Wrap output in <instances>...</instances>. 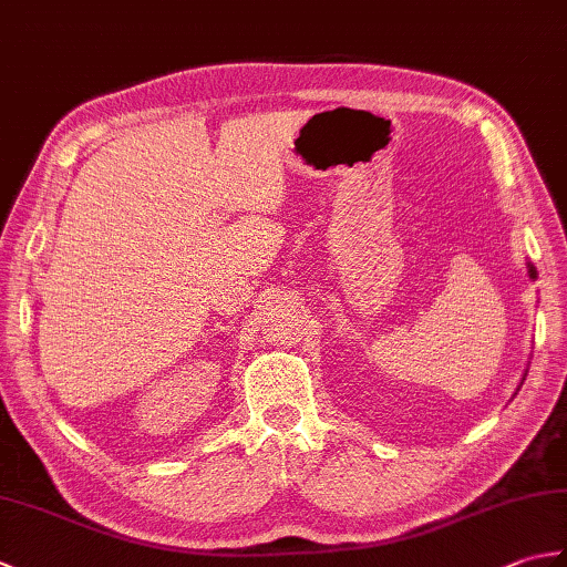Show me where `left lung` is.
I'll return each mask as SVG.
<instances>
[{"label":"left lung","instance_id":"left-lung-1","mask_svg":"<svg viewBox=\"0 0 567 567\" xmlns=\"http://www.w3.org/2000/svg\"><path fill=\"white\" fill-rule=\"evenodd\" d=\"M528 275H532V277H536V270H534V265H528Z\"/></svg>","mask_w":567,"mask_h":567}]
</instances>
